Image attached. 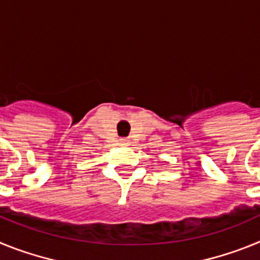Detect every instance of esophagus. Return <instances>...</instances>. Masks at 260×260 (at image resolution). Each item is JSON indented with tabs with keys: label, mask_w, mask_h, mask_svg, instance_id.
Returning <instances> with one entry per match:
<instances>
[{
	"label": "esophagus",
	"mask_w": 260,
	"mask_h": 260,
	"mask_svg": "<svg viewBox=\"0 0 260 260\" xmlns=\"http://www.w3.org/2000/svg\"><path fill=\"white\" fill-rule=\"evenodd\" d=\"M121 144L122 146H128V141L127 139H121Z\"/></svg>",
	"instance_id": "obj_1"
}]
</instances>
